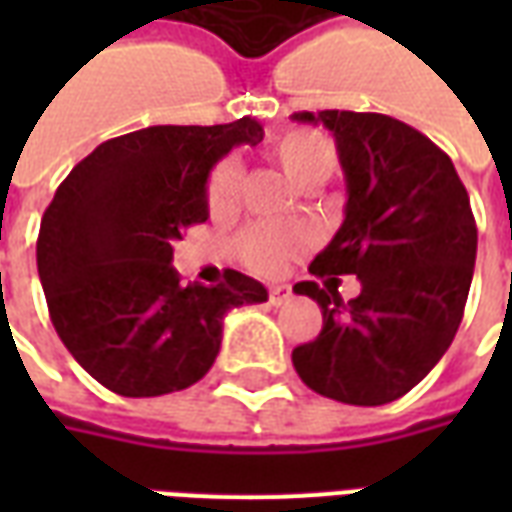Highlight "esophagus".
<instances>
[{"instance_id":"esophagus-1","label":"esophagus","mask_w":512,"mask_h":512,"mask_svg":"<svg viewBox=\"0 0 512 512\" xmlns=\"http://www.w3.org/2000/svg\"><path fill=\"white\" fill-rule=\"evenodd\" d=\"M290 296H293V290L288 288V285H271V288H268V299H271V304H285V301L290 299Z\"/></svg>"}]
</instances>
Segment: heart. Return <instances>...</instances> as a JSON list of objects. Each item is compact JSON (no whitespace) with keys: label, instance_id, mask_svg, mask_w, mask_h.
Instances as JSON below:
<instances>
[{"label":"heart","instance_id":"1","mask_svg":"<svg viewBox=\"0 0 512 512\" xmlns=\"http://www.w3.org/2000/svg\"><path fill=\"white\" fill-rule=\"evenodd\" d=\"M271 156L296 186L312 180L323 183L337 164L332 142L318 131H304V128L279 136L271 145ZM238 178L241 172L235 158H227L213 169L208 180V208L213 213L227 211L233 205L238 194ZM307 244H310V233L301 224L257 222L249 224L238 238V255L257 274H279L293 257L307 249Z\"/></svg>","mask_w":512,"mask_h":512}]
</instances>
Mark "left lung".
<instances>
[{
	"mask_svg": "<svg viewBox=\"0 0 512 512\" xmlns=\"http://www.w3.org/2000/svg\"><path fill=\"white\" fill-rule=\"evenodd\" d=\"M329 128L345 172V219L293 293L318 301L323 329L293 351L312 392L384 406L428 376L458 332L472 288L477 227L450 156L417 128L376 112H296ZM363 293L345 305L334 276Z\"/></svg>",
	"mask_w": 512,
	"mask_h": 512,
	"instance_id": "obj_1",
	"label": "left lung"
}]
</instances>
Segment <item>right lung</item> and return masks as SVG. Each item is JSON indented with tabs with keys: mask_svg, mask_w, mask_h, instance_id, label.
Wrapping results in <instances>:
<instances>
[{
	"mask_svg": "<svg viewBox=\"0 0 512 512\" xmlns=\"http://www.w3.org/2000/svg\"><path fill=\"white\" fill-rule=\"evenodd\" d=\"M263 126H150L82 158L43 213L38 274L54 329L90 376L123 397L197 384L216 362L224 315L268 290L227 268L219 285H180L172 244L208 219V175Z\"/></svg>",
	"mask_w": 512,
	"mask_h": 512,
	"instance_id": "1",
	"label": "right lung"
}]
</instances>
